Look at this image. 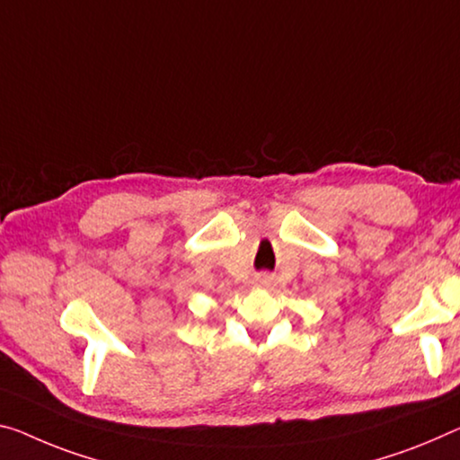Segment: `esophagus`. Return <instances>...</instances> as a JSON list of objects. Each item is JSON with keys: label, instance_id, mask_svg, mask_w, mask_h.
<instances>
[{"label": "esophagus", "instance_id": "esophagus-1", "mask_svg": "<svg viewBox=\"0 0 460 460\" xmlns=\"http://www.w3.org/2000/svg\"><path fill=\"white\" fill-rule=\"evenodd\" d=\"M257 281H259L261 286H270L271 284V278H270V275H259Z\"/></svg>", "mask_w": 460, "mask_h": 460}]
</instances>
